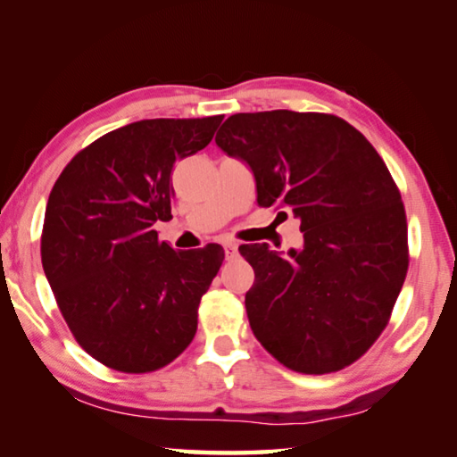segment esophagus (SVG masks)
Segmentation results:
<instances>
[{
	"label": "esophagus",
	"mask_w": 457,
	"mask_h": 457,
	"mask_svg": "<svg viewBox=\"0 0 457 457\" xmlns=\"http://www.w3.org/2000/svg\"><path fill=\"white\" fill-rule=\"evenodd\" d=\"M222 249H224V257H227V259H235L237 254H238V245L233 243V241L224 243Z\"/></svg>",
	"instance_id": "34e87169"
}]
</instances>
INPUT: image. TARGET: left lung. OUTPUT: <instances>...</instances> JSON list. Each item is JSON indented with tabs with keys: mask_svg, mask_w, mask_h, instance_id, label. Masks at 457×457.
Listing matches in <instances>:
<instances>
[{
	"mask_svg": "<svg viewBox=\"0 0 457 457\" xmlns=\"http://www.w3.org/2000/svg\"><path fill=\"white\" fill-rule=\"evenodd\" d=\"M214 142L249 164L259 206L301 220V249L238 246L254 270V337L299 373L357 361L386 329L410 262L402 195L378 150L345 120L293 110L230 116Z\"/></svg>",
	"mask_w": 457,
	"mask_h": 457,
	"instance_id": "obj_1",
	"label": "left lung"
}]
</instances>
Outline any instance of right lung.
I'll list each match as a JSON object with an SVG mask.
<instances>
[{"label":"right lung","instance_id":"right-lung-1","mask_svg":"<svg viewBox=\"0 0 457 457\" xmlns=\"http://www.w3.org/2000/svg\"><path fill=\"white\" fill-rule=\"evenodd\" d=\"M222 116L156 118L104 134L70 160L46 206L42 265L87 355L124 373L174 361L196 333L198 305L222 265L220 245L174 251L170 172L208 146Z\"/></svg>","mask_w":457,"mask_h":457}]
</instances>
